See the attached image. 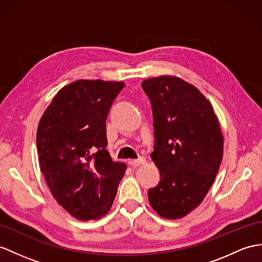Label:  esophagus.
<instances>
[{
	"label": "esophagus",
	"instance_id": "esophagus-1",
	"mask_svg": "<svg viewBox=\"0 0 262 262\" xmlns=\"http://www.w3.org/2000/svg\"><path fill=\"white\" fill-rule=\"evenodd\" d=\"M145 163V158L143 157H140L139 159H136V160H131L130 164L132 167H140V165H142Z\"/></svg>",
	"mask_w": 262,
	"mask_h": 262
}]
</instances>
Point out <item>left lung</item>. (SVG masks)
<instances>
[{"label":"left lung","instance_id":"obj_1","mask_svg":"<svg viewBox=\"0 0 262 262\" xmlns=\"http://www.w3.org/2000/svg\"><path fill=\"white\" fill-rule=\"evenodd\" d=\"M141 85L153 113L151 159L160 172V182L149 189V202L162 218L180 219L205 199L219 171V121L205 95L178 76L146 79Z\"/></svg>","mask_w":262,"mask_h":262}]
</instances>
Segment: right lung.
I'll use <instances>...</instances> for the list:
<instances>
[{"instance_id":"right-lung-1","label":"right lung","mask_w":262,"mask_h":262,"mask_svg":"<svg viewBox=\"0 0 262 262\" xmlns=\"http://www.w3.org/2000/svg\"><path fill=\"white\" fill-rule=\"evenodd\" d=\"M123 82L78 80L63 86L36 132L40 169L54 199L74 218L100 219L112 207L126 165L114 162L105 120Z\"/></svg>"}]
</instances>
